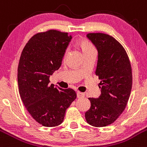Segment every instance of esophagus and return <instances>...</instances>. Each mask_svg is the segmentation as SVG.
Segmentation results:
<instances>
[{
	"label": "esophagus",
	"mask_w": 147,
	"mask_h": 147,
	"mask_svg": "<svg viewBox=\"0 0 147 147\" xmlns=\"http://www.w3.org/2000/svg\"><path fill=\"white\" fill-rule=\"evenodd\" d=\"M77 96H78V98H83V97H84V93H82V92H77Z\"/></svg>",
	"instance_id": "obj_1"
}]
</instances>
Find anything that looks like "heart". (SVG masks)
Returning a JSON list of instances; mask_svg holds the SVG:
<instances>
[{"label":"heart","instance_id":"obj_1","mask_svg":"<svg viewBox=\"0 0 147 147\" xmlns=\"http://www.w3.org/2000/svg\"><path fill=\"white\" fill-rule=\"evenodd\" d=\"M80 45L81 46L82 49L84 53L86 51H89L95 50L94 46H92V44L85 39L81 40V41H80Z\"/></svg>","mask_w":147,"mask_h":147}]
</instances>
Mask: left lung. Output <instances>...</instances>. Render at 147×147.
<instances>
[{
	"label": "left lung",
	"instance_id": "obj_1",
	"mask_svg": "<svg viewBox=\"0 0 147 147\" xmlns=\"http://www.w3.org/2000/svg\"><path fill=\"white\" fill-rule=\"evenodd\" d=\"M86 37L98 51L96 75L101 80V95L89 98L86 122L101 127L112 124L125 110L132 89L130 62L123 46L110 35L89 33Z\"/></svg>",
	"mask_w": 147,
	"mask_h": 147
}]
</instances>
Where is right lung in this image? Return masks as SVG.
Wrapping results in <instances>:
<instances>
[{
  "mask_svg": "<svg viewBox=\"0 0 147 147\" xmlns=\"http://www.w3.org/2000/svg\"><path fill=\"white\" fill-rule=\"evenodd\" d=\"M72 38L67 33L53 29L38 33L22 52L18 68L20 95L29 114L43 126L61 125L66 110L77 97L73 89L54 86L49 80L61 66Z\"/></svg>",
  "mask_w": 147,
  "mask_h": 147,
  "instance_id": "obj_1",
  "label": "right lung"
}]
</instances>
